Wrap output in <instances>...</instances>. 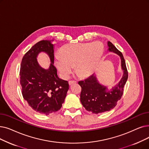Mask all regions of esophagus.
Returning a JSON list of instances; mask_svg holds the SVG:
<instances>
[{
    "label": "esophagus",
    "instance_id": "34e87169",
    "mask_svg": "<svg viewBox=\"0 0 149 149\" xmlns=\"http://www.w3.org/2000/svg\"><path fill=\"white\" fill-rule=\"evenodd\" d=\"M75 83H77V81H75V80H69V85H72V84Z\"/></svg>",
    "mask_w": 149,
    "mask_h": 149
}]
</instances>
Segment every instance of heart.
Listing matches in <instances>:
<instances>
[{
    "instance_id": "heart-1",
    "label": "heart",
    "mask_w": 149,
    "mask_h": 149,
    "mask_svg": "<svg viewBox=\"0 0 149 149\" xmlns=\"http://www.w3.org/2000/svg\"><path fill=\"white\" fill-rule=\"evenodd\" d=\"M100 42L68 44L55 56L56 66L63 77H67L75 67V72L83 78L93 72L103 54Z\"/></svg>"
}]
</instances>
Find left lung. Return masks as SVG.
Listing matches in <instances>:
<instances>
[{
	"label": "left lung",
	"mask_w": 149,
	"mask_h": 149,
	"mask_svg": "<svg viewBox=\"0 0 149 149\" xmlns=\"http://www.w3.org/2000/svg\"><path fill=\"white\" fill-rule=\"evenodd\" d=\"M108 50L119 55L121 58L124 74L119 83L110 90L99 83L96 77L92 75L83 81H79L81 88L80 101L87 111L94 114L102 113L113 109L121 99L124 87L128 79V71L122 54L110 42H108Z\"/></svg>",
	"instance_id": "8db88e82"
}]
</instances>
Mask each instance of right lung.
I'll list each match as a JSON object with an SVG mask.
<instances>
[{
    "label": "right lung",
    "mask_w": 149,
    "mask_h": 149,
    "mask_svg": "<svg viewBox=\"0 0 149 149\" xmlns=\"http://www.w3.org/2000/svg\"><path fill=\"white\" fill-rule=\"evenodd\" d=\"M41 51L50 57L48 70L42 68L37 61V55ZM54 63V45L47 40L35 44L22 58L19 72L22 96L38 113L49 115L58 111L69 89L68 81L58 78Z\"/></svg>",
    "instance_id": "right-lung-1"
}]
</instances>
